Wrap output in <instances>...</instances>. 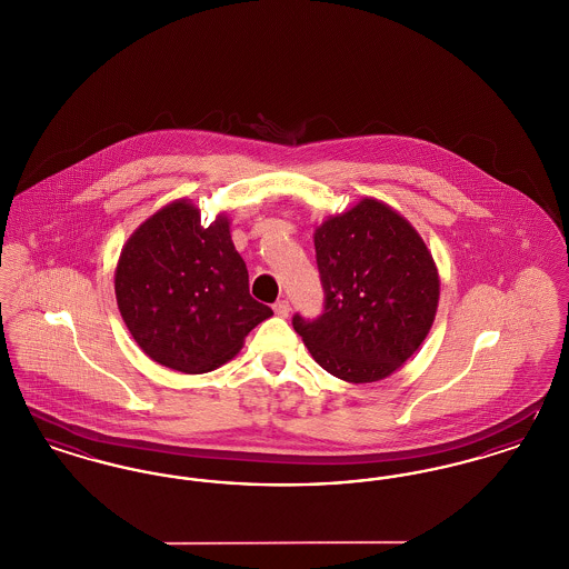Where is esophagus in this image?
Returning <instances> with one entry per match:
<instances>
[{"instance_id":"1","label":"esophagus","mask_w":569,"mask_h":569,"mask_svg":"<svg viewBox=\"0 0 569 569\" xmlns=\"http://www.w3.org/2000/svg\"><path fill=\"white\" fill-rule=\"evenodd\" d=\"M272 309H274V313H277L279 318H288V316H290V302H288V300H277V302L272 305Z\"/></svg>"}]
</instances>
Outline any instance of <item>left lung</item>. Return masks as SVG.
<instances>
[{
  "label": "left lung",
  "mask_w": 569,
  "mask_h": 569,
  "mask_svg": "<svg viewBox=\"0 0 569 569\" xmlns=\"http://www.w3.org/2000/svg\"><path fill=\"white\" fill-rule=\"evenodd\" d=\"M325 288L318 318L292 326L313 360L352 383L395 373L429 335L439 300L431 251L409 221L373 198L316 230Z\"/></svg>",
  "instance_id": "left-lung-1"
}]
</instances>
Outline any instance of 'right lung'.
<instances>
[{
	"mask_svg": "<svg viewBox=\"0 0 569 569\" xmlns=\"http://www.w3.org/2000/svg\"><path fill=\"white\" fill-rule=\"evenodd\" d=\"M114 295L140 350L181 373L213 371L271 318L249 295L243 258L223 216L211 226L177 200L149 217L119 256Z\"/></svg>",
	"mask_w": 569,
	"mask_h": 569,
	"instance_id": "right-lung-1",
	"label": "right lung"
}]
</instances>
